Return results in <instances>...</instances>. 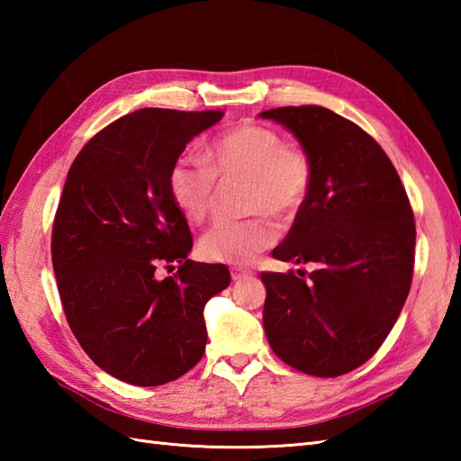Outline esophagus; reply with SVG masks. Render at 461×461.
Here are the masks:
<instances>
[{
	"mask_svg": "<svg viewBox=\"0 0 461 461\" xmlns=\"http://www.w3.org/2000/svg\"><path fill=\"white\" fill-rule=\"evenodd\" d=\"M230 271H231V279H233V281H240V279H243V277L253 276V271H249V269H246V267H240V266L231 267Z\"/></svg>",
	"mask_w": 461,
	"mask_h": 461,
	"instance_id": "34e87169",
	"label": "esophagus"
}]
</instances>
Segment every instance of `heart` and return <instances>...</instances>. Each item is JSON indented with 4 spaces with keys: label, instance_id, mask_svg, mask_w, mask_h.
<instances>
[{
    "label": "heart",
    "instance_id": "1",
    "mask_svg": "<svg viewBox=\"0 0 461 461\" xmlns=\"http://www.w3.org/2000/svg\"><path fill=\"white\" fill-rule=\"evenodd\" d=\"M202 162L180 160L168 178L172 202L185 220L202 223L218 200V180L246 182L243 212L249 218L220 223L203 233L198 251L213 263L243 266L256 259L277 240V228L267 213L289 220L305 205L312 166L307 152L287 144L276 129L243 122L215 139Z\"/></svg>",
    "mask_w": 461,
    "mask_h": 461
}]
</instances>
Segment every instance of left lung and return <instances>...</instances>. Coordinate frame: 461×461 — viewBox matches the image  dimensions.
<instances>
[{
    "mask_svg": "<svg viewBox=\"0 0 461 461\" xmlns=\"http://www.w3.org/2000/svg\"><path fill=\"white\" fill-rule=\"evenodd\" d=\"M259 116L295 134L312 166L309 198L273 258L317 263L307 279L261 273L269 347L305 375H347L380 348L404 307L414 212L386 152L355 122L312 104Z\"/></svg>",
    "mask_w": 461,
    "mask_h": 461,
    "instance_id": "left-lung-1",
    "label": "left lung"
}]
</instances>
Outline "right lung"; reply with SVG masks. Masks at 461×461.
<instances>
[{"mask_svg":"<svg viewBox=\"0 0 461 461\" xmlns=\"http://www.w3.org/2000/svg\"><path fill=\"white\" fill-rule=\"evenodd\" d=\"M221 111L140 109L77 154L55 213L51 258L68 327L111 376L160 386L198 365L203 307L230 285L221 263L188 259L192 233L168 178ZM179 271L158 280L155 269Z\"/></svg>","mask_w":461,"mask_h":461,"instance_id":"add662e5","label":"right lung"}]
</instances>
